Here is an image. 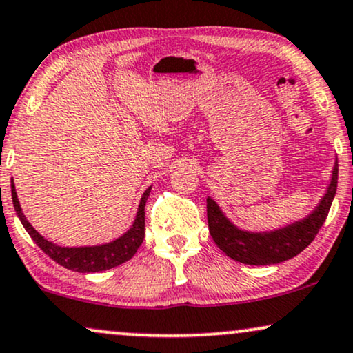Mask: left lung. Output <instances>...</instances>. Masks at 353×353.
<instances>
[{
  "mask_svg": "<svg viewBox=\"0 0 353 353\" xmlns=\"http://www.w3.org/2000/svg\"><path fill=\"white\" fill-rule=\"evenodd\" d=\"M337 168L339 166L336 159L330 185L312 213L271 231L241 229L224 214L221 206L208 196L206 214H208V228L214 243L229 258L252 266L276 265V263H283L299 255L312 243L330 213L337 189V172H339Z\"/></svg>",
  "mask_w": 353,
  "mask_h": 353,
  "instance_id": "8db88e82",
  "label": "left lung"
}]
</instances>
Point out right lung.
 I'll list each match as a JSON object with an SVG mask.
<instances>
[{"mask_svg": "<svg viewBox=\"0 0 353 353\" xmlns=\"http://www.w3.org/2000/svg\"><path fill=\"white\" fill-rule=\"evenodd\" d=\"M152 192V185L143 192L142 199H140L137 214L130 228L122 234L121 237L114 239V241L101 243V245H85V247H61L58 243L48 241L37 229L27 221L26 214L22 213L21 203H19L17 192L14 182L11 184V194H12V205L16 210V214L21 219V223L26 231L29 232L37 245L48 255L51 260H54L58 265L68 268L70 271L75 272H100L111 270L130 260L142 245L143 236H145V203Z\"/></svg>", "mask_w": 353, "mask_h": 353, "instance_id": "add662e5", "label": "right lung"}]
</instances>
